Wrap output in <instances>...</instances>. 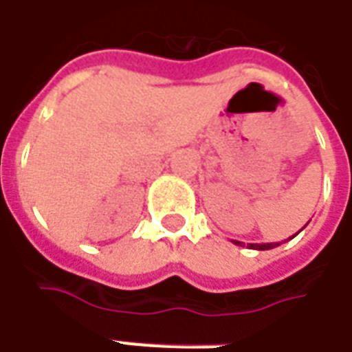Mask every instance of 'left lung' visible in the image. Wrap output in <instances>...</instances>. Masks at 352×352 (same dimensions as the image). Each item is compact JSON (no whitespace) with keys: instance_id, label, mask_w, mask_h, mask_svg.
<instances>
[{"instance_id":"obj_1","label":"left lung","mask_w":352,"mask_h":352,"mask_svg":"<svg viewBox=\"0 0 352 352\" xmlns=\"http://www.w3.org/2000/svg\"><path fill=\"white\" fill-rule=\"evenodd\" d=\"M232 243L237 246H245V243H241V241H232ZM246 246H248V248H252V250H270V248H276V246H279V243H263V245H257V243H248Z\"/></svg>"}]
</instances>
